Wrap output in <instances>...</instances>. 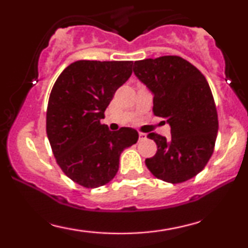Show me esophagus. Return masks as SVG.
Returning a JSON list of instances; mask_svg holds the SVG:
<instances>
[{
  "instance_id": "1",
  "label": "esophagus",
  "mask_w": 248,
  "mask_h": 248,
  "mask_svg": "<svg viewBox=\"0 0 248 248\" xmlns=\"http://www.w3.org/2000/svg\"><path fill=\"white\" fill-rule=\"evenodd\" d=\"M144 139H146V134H143V133H139V140H144Z\"/></svg>"
}]
</instances>
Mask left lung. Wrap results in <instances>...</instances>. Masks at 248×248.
Segmentation results:
<instances>
[{"mask_svg": "<svg viewBox=\"0 0 248 248\" xmlns=\"http://www.w3.org/2000/svg\"><path fill=\"white\" fill-rule=\"evenodd\" d=\"M133 70L154 94V114L171 128L169 139L148 134L157 152L147 158V168L168 183L195 177L212 156L218 133L217 108L205 77L178 56L138 61Z\"/></svg>", "mask_w": 248, "mask_h": 248, "instance_id": "8db88e82", "label": "left lung"}]
</instances>
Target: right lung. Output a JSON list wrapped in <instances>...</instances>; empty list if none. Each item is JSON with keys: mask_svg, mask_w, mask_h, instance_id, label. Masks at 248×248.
Here are the masks:
<instances>
[{"mask_svg": "<svg viewBox=\"0 0 248 248\" xmlns=\"http://www.w3.org/2000/svg\"><path fill=\"white\" fill-rule=\"evenodd\" d=\"M133 62L78 61L57 78L46 110V134L62 172L94 189L114 178L121 153L139 140L135 129L101 124L115 91L132 76Z\"/></svg>", "mask_w": 248, "mask_h": 248, "instance_id": "add662e5", "label": "right lung"}]
</instances>
